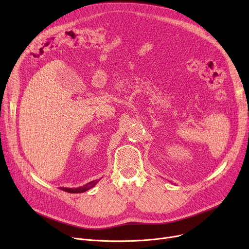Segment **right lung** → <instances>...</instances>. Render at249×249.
I'll use <instances>...</instances> for the list:
<instances>
[{"label":"right lung","instance_id":"obj_1","mask_svg":"<svg viewBox=\"0 0 249 249\" xmlns=\"http://www.w3.org/2000/svg\"><path fill=\"white\" fill-rule=\"evenodd\" d=\"M100 179H96V180H91L89 182H88V184L82 186V187H78V188H59L60 190L64 191V192H68V193H71V194H78V193H84V192H87L88 190L94 188L97 182L99 181Z\"/></svg>","mask_w":249,"mask_h":249}]
</instances>
